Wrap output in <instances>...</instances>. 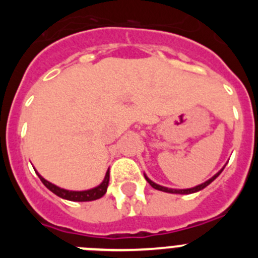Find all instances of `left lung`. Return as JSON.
Returning <instances> with one entry per match:
<instances>
[{"label": "left lung", "mask_w": 258, "mask_h": 258, "mask_svg": "<svg viewBox=\"0 0 258 258\" xmlns=\"http://www.w3.org/2000/svg\"><path fill=\"white\" fill-rule=\"evenodd\" d=\"M220 173H221V172H218L217 174L213 175V177H212L211 179H208V181H206V182H204V183L199 184V186H197V187L186 188V190H174V188L164 187V186H160V184H156V183H155V182H152L151 179H149V178H147V177H146V181L149 182V183L151 184V186H152V187H154V188H156V190H159V191H164V192H170V194H192V192H197V191L203 190V188H204V187H207V186H208V184L211 183L212 181H214V179L217 178L218 175H220Z\"/></svg>", "instance_id": "left-lung-1"}]
</instances>
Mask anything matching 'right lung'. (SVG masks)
I'll return each mask as SVG.
<instances>
[{"mask_svg":"<svg viewBox=\"0 0 258 258\" xmlns=\"http://www.w3.org/2000/svg\"><path fill=\"white\" fill-rule=\"evenodd\" d=\"M38 177H40L41 182H42V183H44L45 186L51 191V192H54L55 195H58V197L63 198V199L71 200V202H92V200L99 199V198H102L104 194H106L107 186H108V182H109V170H107L106 177H104L103 182H102L99 186L92 188V190H86V191L64 190V188H60L58 187V186H55V184L50 183L49 181L42 178L40 174H38Z\"/></svg>","mask_w":258,"mask_h":258,"instance_id":"right-lung-1","label":"right lung"}]
</instances>
